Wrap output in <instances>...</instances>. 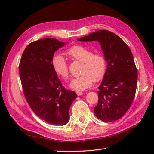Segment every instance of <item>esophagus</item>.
<instances>
[{"mask_svg": "<svg viewBox=\"0 0 154 154\" xmlns=\"http://www.w3.org/2000/svg\"><path fill=\"white\" fill-rule=\"evenodd\" d=\"M76 94H77V96H81V95L83 94V92H81V91H77Z\"/></svg>", "mask_w": 154, "mask_h": 154, "instance_id": "obj_1", "label": "esophagus"}]
</instances>
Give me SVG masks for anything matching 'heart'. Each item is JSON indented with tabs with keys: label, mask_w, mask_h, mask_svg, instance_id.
<instances>
[{
	"label": "heart",
	"mask_w": 154,
	"mask_h": 154,
	"mask_svg": "<svg viewBox=\"0 0 154 154\" xmlns=\"http://www.w3.org/2000/svg\"><path fill=\"white\" fill-rule=\"evenodd\" d=\"M66 54L72 58L83 62L81 76L75 78L70 83V87L75 90H84L91 87L94 81L98 82L105 75L106 60L102 54H92V50L82 45H74L66 51ZM51 65L57 75L64 79L69 77L66 60L63 56L57 54L51 60Z\"/></svg>",
	"instance_id": "1"
}]
</instances>
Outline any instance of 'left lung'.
<instances>
[{"mask_svg":"<svg viewBox=\"0 0 154 154\" xmlns=\"http://www.w3.org/2000/svg\"><path fill=\"white\" fill-rule=\"evenodd\" d=\"M79 41L100 43L107 66L100 86L96 116L106 122L121 118L134 100L137 70L129 47L116 34L101 30L78 38Z\"/></svg>","mask_w":154,"mask_h":154,"instance_id":"obj_1","label":"left lung"}]
</instances>
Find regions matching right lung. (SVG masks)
I'll return each mask as SVG.
<instances>
[{"instance_id":"right-lung-1","label":"right lung","mask_w":154,"mask_h":154,"mask_svg":"<svg viewBox=\"0 0 154 154\" xmlns=\"http://www.w3.org/2000/svg\"><path fill=\"white\" fill-rule=\"evenodd\" d=\"M65 45L51 38L33 41L24 49L19 66L28 105L38 118L56 126L68 123L70 107L77 97L62 86L51 65L55 51Z\"/></svg>"}]
</instances>
